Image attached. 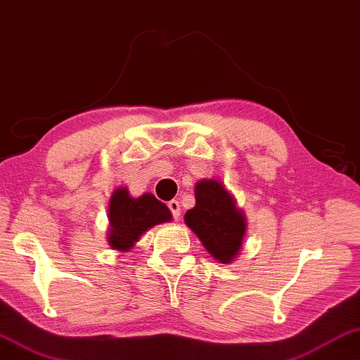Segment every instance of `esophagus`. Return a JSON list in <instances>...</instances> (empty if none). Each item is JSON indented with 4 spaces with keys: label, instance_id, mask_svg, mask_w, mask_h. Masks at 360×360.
<instances>
[{
    "label": "esophagus",
    "instance_id": "1",
    "mask_svg": "<svg viewBox=\"0 0 360 360\" xmlns=\"http://www.w3.org/2000/svg\"><path fill=\"white\" fill-rule=\"evenodd\" d=\"M168 208L171 210V213H173L174 219H179L181 218V205H179L178 200L168 202Z\"/></svg>",
    "mask_w": 360,
    "mask_h": 360
}]
</instances>
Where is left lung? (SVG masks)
Masks as SVG:
<instances>
[{
    "label": "left lung",
    "instance_id": "8db88e82",
    "mask_svg": "<svg viewBox=\"0 0 360 360\" xmlns=\"http://www.w3.org/2000/svg\"><path fill=\"white\" fill-rule=\"evenodd\" d=\"M194 192L195 207L184 214L187 228L214 260L233 264L244 245L248 218L221 181H198Z\"/></svg>",
    "mask_w": 360,
    "mask_h": 360
}]
</instances>
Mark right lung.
Returning <instances> with one entry per match:
<instances>
[{"label":"right lung","mask_w":360,"mask_h":360,"mask_svg":"<svg viewBox=\"0 0 360 360\" xmlns=\"http://www.w3.org/2000/svg\"><path fill=\"white\" fill-rule=\"evenodd\" d=\"M173 219L169 208L153 194L132 197L126 186L112 191L108 205L110 228L106 240L110 248L117 252H129L143 233L155 224L168 223Z\"/></svg>","instance_id":"add662e5"}]
</instances>
